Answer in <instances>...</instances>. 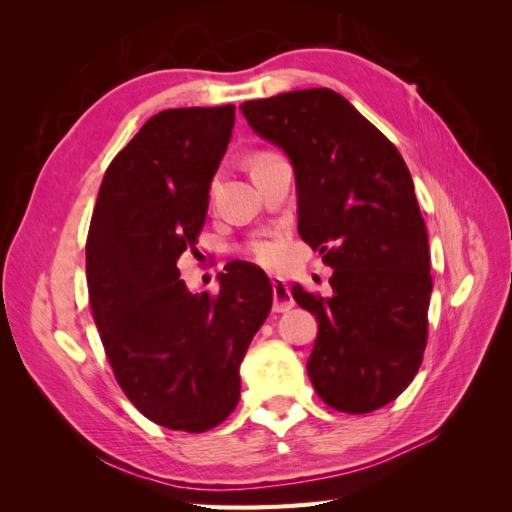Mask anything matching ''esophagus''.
I'll use <instances>...</instances> for the list:
<instances>
[{"label":"esophagus","mask_w":512,"mask_h":512,"mask_svg":"<svg viewBox=\"0 0 512 512\" xmlns=\"http://www.w3.org/2000/svg\"><path fill=\"white\" fill-rule=\"evenodd\" d=\"M273 309L275 312H288V309L294 307V299L290 294V288L280 277H273Z\"/></svg>","instance_id":"obj_1"}]
</instances>
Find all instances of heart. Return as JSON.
Here are the masks:
<instances>
[{"label": "heart", "instance_id": "1", "mask_svg": "<svg viewBox=\"0 0 512 512\" xmlns=\"http://www.w3.org/2000/svg\"><path fill=\"white\" fill-rule=\"evenodd\" d=\"M258 156H262V153H258ZM245 254L262 267L277 269L286 258V239L280 232H267V235L247 243Z\"/></svg>", "mask_w": 512, "mask_h": 512}]
</instances>
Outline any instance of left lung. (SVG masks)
<instances>
[{"label": "left lung", "instance_id": "8db88e82", "mask_svg": "<svg viewBox=\"0 0 512 512\" xmlns=\"http://www.w3.org/2000/svg\"><path fill=\"white\" fill-rule=\"evenodd\" d=\"M294 166L299 235L333 271V297L292 286L318 320L307 374L324 404L367 414L404 393L423 363L431 265L427 228L397 147L337 91L241 104Z\"/></svg>", "mask_w": 512, "mask_h": 512}]
</instances>
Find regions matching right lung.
Returning <instances> with one entry per match:
<instances>
[{
  "mask_svg": "<svg viewBox=\"0 0 512 512\" xmlns=\"http://www.w3.org/2000/svg\"><path fill=\"white\" fill-rule=\"evenodd\" d=\"M232 126V104L153 115L108 164L87 232L89 305L115 380L175 431H209L235 410L239 365L273 303L269 277L247 262H230L215 294L179 280Z\"/></svg>",
  "mask_w": 512,
  "mask_h": 512,
  "instance_id": "right-lung-1",
  "label": "right lung"
}]
</instances>
